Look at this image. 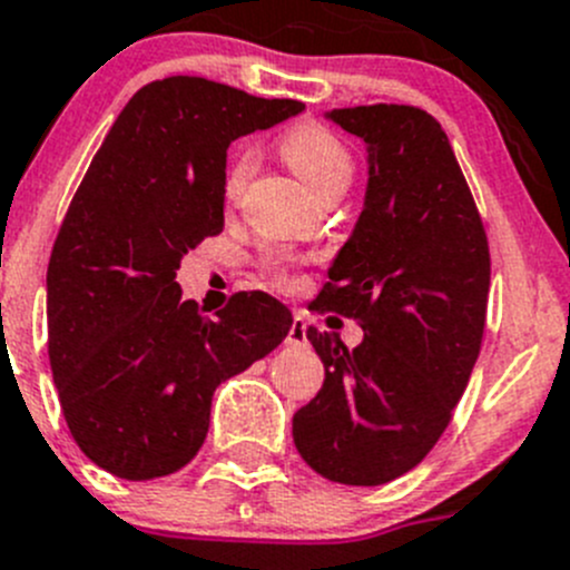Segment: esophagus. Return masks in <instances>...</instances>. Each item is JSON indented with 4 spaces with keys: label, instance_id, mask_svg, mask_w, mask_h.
Instances as JSON below:
<instances>
[{
    "label": "esophagus",
    "instance_id": "esophagus-1",
    "mask_svg": "<svg viewBox=\"0 0 570 570\" xmlns=\"http://www.w3.org/2000/svg\"><path fill=\"white\" fill-rule=\"evenodd\" d=\"M306 317L303 314H295L289 325V334H286V345H303L306 342Z\"/></svg>",
    "mask_w": 570,
    "mask_h": 570
}]
</instances>
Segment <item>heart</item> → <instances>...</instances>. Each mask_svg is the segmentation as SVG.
Segmentation results:
<instances>
[{
    "mask_svg": "<svg viewBox=\"0 0 570 570\" xmlns=\"http://www.w3.org/2000/svg\"><path fill=\"white\" fill-rule=\"evenodd\" d=\"M281 153L289 161V167L312 186L314 195H323L331 186H347L353 178V156L342 138L334 136L328 127L320 125H301L295 130H289L281 141ZM253 167H256V150L253 147H242L228 164V173H225V197L236 200L242 195V189L250 180ZM269 278L278 286H292L295 284V275L286 267L284 262L269 264Z\"/></svg>",
    "mask_w": 570,
    "mask_h": 570,
    "instance_id": "b5f03b06",
    "label": "heart"
}]
</instances>
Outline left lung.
<instances>
[{
  "label": "left lung",
  "instance_id": "obj_1",
  "mask_svg": "<svg viewBox=\"0 0 570 570\" xmlns=\"http://www.w3.org/2000/svg\"><path fill=\"white\" fill-rule=\"evenodd\" d=\"M328 119L367 145L370 180L317 308L353 317L364 340L345 347L308 325L325 381L292 438L320 476L375 488L423 462L451 423L482 351L490 245L432 114L379 102Z\"/></svg>",
  "mask_w": 570,
  "mask_h": 570
}]
</instances>
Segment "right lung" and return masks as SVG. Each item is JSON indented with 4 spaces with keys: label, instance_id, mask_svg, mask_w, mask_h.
I'll return each mask as SVG.
<instances>
[{
    "label": "right lung",
    "instance_id": "add662e5",
    "mask_svg": "<svg viewBox=\"0 0 570 570\" xmlns=\"http://www.w3.org/2000/svg\"><path fill=\"white\" fill-rule=\"evenodd\" d=\"M301 110L206 77L147 82L77 186L47 269L49 364L71 438L102 471H180L206 440L214 390L289 334V308L267 292H236L208 320L175 275L223 234L230 141Z\"/></svg>",
    "mask_w": 570,
    "mask_h": 570
}]
</instances>
